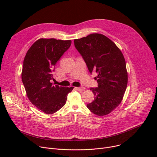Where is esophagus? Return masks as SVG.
Segmentation results:
<instances>
[{
  "instance_id": "1",
  "label": "esophagus",
  "mask_w": 157,
  "mask_h": 157,
  "mask_svg": "<svg viewBox=\"0 0 157 157\" xmlns=\"http://www.w3.org/2000/svg\"><path fill=\"white\" fill-rule=\"evenodd\" d=\"M76 90H78V91L83 92V91H85V88L84 87H76Z\"/></svg>"
}]
</instances>
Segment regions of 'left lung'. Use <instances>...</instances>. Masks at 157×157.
Returning <instances> with one entry per match:
<instances>
[{"instance_id":"8db88e82","label":"left lung","mask_w":157,"mask_h":157,"mask_svg":"<svg viewBox=\"0 0 157 157\" xmlns=\"http://www.w3.org/2000/svg\"><path fill=\"white\" fill-rule=\"evenodd\" d=\"M90 73L95 71L98 87L91 88L94 101L87 108L98 117L111 113L121 103L128 83L126 62L118 47L103 34L74 39Z\"/></svg>"}]
</instances>
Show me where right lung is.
I'll return each mask as SVG.
<instances>
[{
  "label": "right lung",
  "instance_id": "right-lung-1",
  "mask_svg": "<svg viewBox=\"0 0 157 157\" xmlns=\"http://www.w3.org/2000/svg\"><path fill=\"white\" fill-rule=\"evenodd\" d=\"M71 45V40L41 38L31 46L24 58L21 79L27 95L33 105L46 114L60 109L74 88L51 83L56 62Z\"/></svg>",
  "mask_w": 157,
  "mask_h": 157
}]
</instances>
